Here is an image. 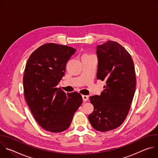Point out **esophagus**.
I'll list each match as a JSON object with an SVG mask.
<instances>
[{
    "instance_id": "34e87169",
    "label": "esophagus",
    "mask_w": 158,
    "mask_h": 158,
    "mask_svg": "<svg viewBox=\"0 0 158 158\" xmlns=\"http://www.w3.org/2000/svg\"><path fill=\"white\" fill-rule=\"evenodd\" d=\"M82 100L84 102H86L88 101V99H89V97L87 96H85V95H82Z\"/></svg>"
}]
</instances>
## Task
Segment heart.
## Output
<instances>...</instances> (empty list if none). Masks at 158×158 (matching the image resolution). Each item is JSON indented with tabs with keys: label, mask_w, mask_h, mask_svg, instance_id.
<instances>
[{
	"label": "heart",
	"mask_w": 158,
	"mask_h": 158,
	"mask_svg": "<svg viewBox=\"0 0 158 158\" xmlns=\"http://www.w3.org/2000/svg\"><path fill=\"white\" fill-rule=\"evenodd\" d=\"M89 55H87V54H84L83 56H89Z\"/></svg>",
	"instance_id": "obj_1"
}]
</instances>
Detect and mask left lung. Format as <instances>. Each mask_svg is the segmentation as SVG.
<instances>
[{
    "instance_id": "1",
    "label": "left lung",
    "mask_w": 158,
    "mask_h": 158,
    "mask_svg": "<svg viewBox=\"0 0 158 158\" xmlns=\"http://www.w3.org/2000/svg\"><path fill=\"white\" fill-rule=\"evenodd\" d=\"M97 79L106 81L100 96L89 98L94 110L88 116L96 130L109 131L126 119L136 90V74L132 59L119 43L108 40L97 46Z\"/></svg>"
}]
</instances>
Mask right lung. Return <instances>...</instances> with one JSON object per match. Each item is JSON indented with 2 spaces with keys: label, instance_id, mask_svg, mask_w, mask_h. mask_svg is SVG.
I'll return each instance as SVG.
<instances>
[{
  "label": "right lung",
  "instance_id": "add662e5",
  "mask_svg": "<svg viewBox=\"0 0 158 158\" xmlns=\"http://www.w3.org/2000/svg\"><path fill=\"white\" fill-rule=\"evenodd\" d=\"M75 52V49L64 45L45 44L31 54L26 65L24 96L35 119L48 131L66 130L82 102L79 93L65 94L56 87Z\"/></svg>",
  "mask_w": 158,
  "mask_h": 158
}]
</instances>
